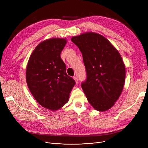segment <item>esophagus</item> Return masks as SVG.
<instances>
[{
    "label": "esophagus",
    "instance_id": "obj_1",
    "mask_svg": "<svg viewBox=\"0 0 148 148\" xmlns=\"http://www.w3.org/2000/svg\"><path fill=\"white\" fill-rule=\"evenodd\" d=\"M73 79H74V80H75V83H76V84H78V79H77V77H76L75 76L73 77Z\"/></svg>",
    "mask_w": 148,
    "mask_h": 148
}]
</instances>
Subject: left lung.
<instances>
[{
	"instance_id": "1",
	"label": "left lung",
	"mask_w": 148,
	"mask_h": 148,
	"mask_svg": "<svg viewBox=\"0 0 148 148\" xmlns=\"http://www.w3.org/2000/svg\"><path fill=\"white\" fill-rule=\"evenodd\" d=\"M71 41L82 53L87 78L82 88L90 105L99 112L112 108L125 80V66L118 50L101 35L86 32Z\"/></svg>"
}]
</instances>
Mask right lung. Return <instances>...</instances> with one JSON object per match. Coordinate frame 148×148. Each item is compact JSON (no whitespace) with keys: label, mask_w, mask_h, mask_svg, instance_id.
Masks as SVG:
<instances>
[{"label":"right lung","mask_w":148,"mask_h":148,"mask_svg":"<svg viewBox=\"0 0 148 148\" xmlns=\"http://www.w3.org/2000/svg\"><path fill=\"white\" fill-rule=\"evenodd\" d=\"M66 42L59 38L43 41L31 54L27 65L26 79L30 92L38 103L52 111L68 103L75 83L67 75L60 58Z\"/></svg>","instance_id":"obj_1"}]
</instances>
